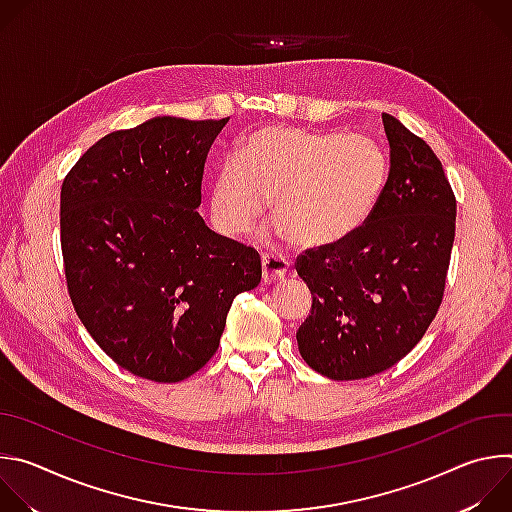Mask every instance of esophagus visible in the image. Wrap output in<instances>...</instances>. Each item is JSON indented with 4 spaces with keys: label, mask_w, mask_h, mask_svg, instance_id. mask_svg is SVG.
<instances>
[{
    "label": "esophagus",
    "mask_w": 512,
    "mask_h": 512,
    "mask_svg": "<svg viewBox=\"0 0 512 512\" xmlns=\"http://www.w3.org/2000/svg\"><path fill=\"white\" fill-rule=\"evenodd\" d=\"M261 265H263V281L265 283H279L285 279V275L289 271V261L281 255L263 253Z\"/></svg>",
    "instance_id": "esophagus-1"
}]
</instances>
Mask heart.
<instances>
[{"label":"heart","mask_w":512,"mask_h":512,"mask_svg":"<svg viewBox=\"0 0 512 512\" xmlns=\"http://www.w3.org/2000/svg\"><path fill=\"white\" fill-rule=\"evenodd\" d=\"M389 178L381 145L364 135L261 127L218 166L210 212L225 235L249 233L273 196V216L298 247L338 245L375 212Z\"/></svg>","instance_id":"1"}]
</instances>
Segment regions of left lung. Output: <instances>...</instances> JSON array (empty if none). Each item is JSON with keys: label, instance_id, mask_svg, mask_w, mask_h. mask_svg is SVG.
Instances as JSON below:
<instances>
[{"label": "left lung", "instance_id": "obj_1", "mask_svg": "<svg viewBox=\"0 0 512 512\" xmlns=\"http://www.w3.org/2000/svg\"><path fill=\"white\" fill-rule=\"evenodd\" d=\"M383 125L391 168L375 212L350 239L296 263L312 291L298 348L332 381L391 369L423 338L444 298L456 235L452 186L421 137L387 113Z\"/></svg>", "mask_w": 512, "mask_h": 512}]
</instances>
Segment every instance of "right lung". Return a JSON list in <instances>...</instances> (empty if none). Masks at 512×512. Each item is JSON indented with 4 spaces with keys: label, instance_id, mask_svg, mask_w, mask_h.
<instances>
[{
    "label": "right lung",
    "instance_id": "1",
    "mask_svg": "<svg viewBox=\"0 0 512 512\" xmlns=\"http://www.w3.org/2000/svg\"><path fill=\"white\" fill-rule=\"evenodd\" d=\"M225 119L154 117L101 137L60 190L68 294L121 369L156 383L200 371L233 300L261 281L251 247L198 214L204 162Z\"/></svg>",
    "mask_w": 512,
    "mask_h": 512
}]
</instances>
